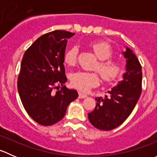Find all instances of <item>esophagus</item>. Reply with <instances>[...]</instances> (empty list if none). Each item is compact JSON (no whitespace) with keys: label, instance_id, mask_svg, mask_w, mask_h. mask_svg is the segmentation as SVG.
Instances as JSON below:
<instances>
[{"label":"esophagus","instance_id":"obj_1","mask_svg":"<svg viewBox=\"0 0 157 157\" xmlns=\"http://www.w3.org/2000/svg\"><path fill=\"white\" fill-rule=\"evenodd\" d=\"M78 94H79V96H78V98H79V99H83V98L87 97V95H86V94H84V93H81V92H79Z\"/></svg>","mask_w":157,"mask_h":157}]
</instances>
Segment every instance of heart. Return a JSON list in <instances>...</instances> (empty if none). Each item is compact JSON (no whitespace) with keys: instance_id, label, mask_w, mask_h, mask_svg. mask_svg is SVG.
<instances>
[{"instance_id":"1","label":"heart","mask_w":157,"mask_h":157,"mask_svg":"<svg viewBox=\"0 0 157 157\" xmlns=\"http://www.w3.org/2000/svg\"><path fill=\"white\" fill-rule=\"evenodd\" d=\"M90 47L95 55L100 61L96 65V69L100 74L103 80L110 82L115 80L122 73L123 66L120 61L110 58L112 55V47L107 42H96L90 44ZM78 48L74 46L69 48L64 54V60L65 64L74 66L77 62ZM71 83L74 87L83 91L96 86L99 83V75L97 72L76 71L71 74Z\"/></svg>"}]
</instances>
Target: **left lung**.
<instances>
[{
  "mask_svg": "<svg viewBox=\"0 0 157 157\" xmlns=\"http://www.w3.org/2000/svg\"><path fill=\"white\" fill-rule=\"evenodd\" d=\"M126 58V73L122 80L108 91L104 99L96 98V105L88 113L89 121L95 128L110 131L121 125L135 107L142 90V71L140 62L130 48L123 52Z\"/></svg>",
  "mask_w": 157,
  "mask_h": 157,
  "instance_id": "obj_1",
  "label": "left lung"
}]
</instances>
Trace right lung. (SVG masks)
Here are the masks:
<instances>
[{
	"instance_id": "1",
	"label": "right lung",
	"mask_w": 157,
	"mask_h": 157,
	"mask_svg": "<svg viewBox=\"0 0 157 157\" xmlns=\"http://www.w3.org/2000/svg\"><path fill=\"white\" fill-rule=\"evenodd\" d=\"M74 33L64 30L50 32L36 39L24 53L17 89L25 110L39 124L49 126L61 121L67 106L78 96L67 89L64 57L67 39ZM61 90L55 94L54 88Z\"/></svg>"
}]
</instances>
